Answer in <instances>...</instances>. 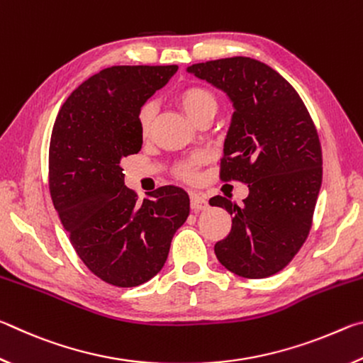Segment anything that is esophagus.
Here are the masks:
<instances>
[{
    "label": "esophagus",
    "mask_w": 363,
    "mask_h": 363,
    "mask_svg": "<svg viewBox=\"0 0 363 363\" xmlns=\"http://www.w3.org/2000/svg\"><path fill=\"white\" fill-rule=\"evenodd\" d=\"M190 208H192L194 211L206 210V208H208L206 196L201 195V194H196V192L190 194Z\"/></svg>",
    "instance_id": "34e87169"
}]
</instances>
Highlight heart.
I'll list each match as a JSON object with an SVG mask.
<instances>
[{
  "label": "heart",
  "mask_w": 363,
  "mask_h": 363,
  "mask_svg": "<svg viewBox=\"0 0 363 363\" xmlns=\"http://www.w3.org/2000/svg\"><path fill=\"white\" fill-rule=\"evenodd\" d=\"M177 102L181 104V107L186 110V113L192 120H195L196 116L205 112H216L218 108L216 96H214L210 88L201 84L186 86V88L179 91V94H177ZM153 115H155V108H153L150 102H145L144 106L139 108L138 125L143 136H145V134L150 131ZM201 160H203L201 155H194L186 160V162H182L176 169L177 176H179L181 179L194 181L196 177V164H199Z\"/></svg>",
  "instance_id": "obj_1"
}]
</instances>
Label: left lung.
Here are the masks:
<instances>
[{
  "label": "left lung",
  "instance_id": "left-lung-1",
  "mask_svg": "<svg viewBox=\"0 0 363 363\" xmlns=\"http://www.w3.org/2000/svg\"><path fill=\"white\" fill-rule=\"evenodd\" d=\"M187 72L233 102L219 177L250 189L242 205L223 195L210 199L232 216L229 235L214 245V253L240 277H270L290 264L312 227L322 186L314 121L296 89L256 59L208 60Z\"/></svg>",
  "mask_w": 363,
  "mask_h": 363
}]
</instances>
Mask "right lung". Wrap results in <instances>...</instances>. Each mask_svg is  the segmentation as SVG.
I'll return each mask as SVG.
<instances>
[{"label": "right lung", "mask_w": 363, "mask_h": 363, "mask_svg": "<svg viewBox=\"0 0 363 363\" xmlns=\"http://www.w3.org/2000/svg\"><path fill=\"white\" fill-rule=\"evenodd\" d=\"M177 65H115L69 96L49 143V192L73 250L96 277L120 288L143 285L167 262L186 223V190L163 186L139 201L125 186L123 157L138 153L139 108Z\"/></svg>", "instance_id": "right-lung-1"}]
</instances>
